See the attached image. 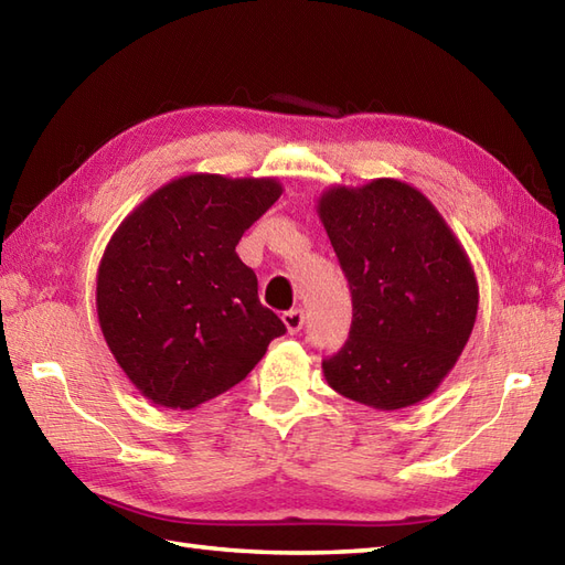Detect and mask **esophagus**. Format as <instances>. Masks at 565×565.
Here are the masks:
<instances>
[{"instance_id":"1","label":"esophagus","mask_w":565,"mask_h":565,"mask_svg":"<svg viewBox=\"0 0 565 565\" xmlns=\"http://www.w3.org/2000/svg\"><path fill=\"white\" fill-rule=\"evenodd\" d=\"M281 320L286 324L288 334H296V332H300V327H303V310H298V308L288 310L281 315Z\"/></svg>"}]
</instances>
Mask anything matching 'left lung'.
Wrapping results in <instances>:
<instances>
[{
	"mask_svg": "<svg viewBox=\"0 0 565 565\" xmlns=\"http://www.w3.org/2000/svg\"><path fill=\"white\" fill-rule=\"evenodd\" d=\"M318 216L351 288V332L322 363L327 385L377 412L438 390L475 330L479 284L428 196L397 178L332 185Z\"/></svg>",
	"mask_w": 565,
	"mask_h": 565,
	"instance_id": "1",
	"label": "left lung"
}]
</instances>
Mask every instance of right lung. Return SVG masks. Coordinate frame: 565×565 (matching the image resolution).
Returning <instances> with one entry per match:
<instances>
[{
  "instance_id": "add662e5",
  "label": "right lung",
  "mask_w": 565,
  "mask_h": 565,
  "mask_svg": "<svg viewBox=\"0 0 565 565\" xmlns=\"http://www.w3.org/2000/svg\"><path fill=\"white\" fill-rule=\"evenodd\" d=\"M281 192L277 178L188 173L110 235L96 277L98 324L143 399L190 412L238 385L286 332L235 253Z\"/></svg>"
}]
</instances>
